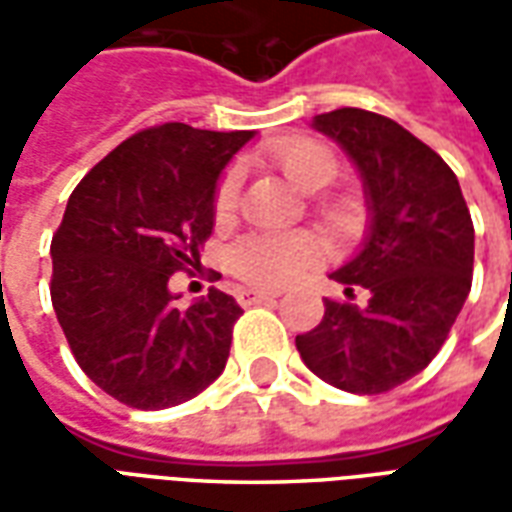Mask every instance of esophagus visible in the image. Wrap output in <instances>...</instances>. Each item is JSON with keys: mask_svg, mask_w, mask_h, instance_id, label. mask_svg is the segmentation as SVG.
<instances>
[{"mask_svg": "<svg viewBox=\"0 0 512 512\" xmlns=\"http://www.w3.org/2000/svg\"><path fill=\"white\" fill-rule=\"evenodd\" d=\"M277 299V293H268V290H252L244 288L238 290V301L244 304V307H252V304H266V301Z\"/></svg>", "mask_w": 512, "mask_h": 512, "instance_id": "esophagus-1", "label": "esophagus"}]
</instances>
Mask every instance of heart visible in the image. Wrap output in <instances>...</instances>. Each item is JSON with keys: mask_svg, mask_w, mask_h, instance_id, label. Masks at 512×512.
Returning a JSON list of instances; mask_svg holds the SVG:
<instances>
[{"mask_svg": "<svg viewBox=\"0 0 512 512\" xmlns=\"http://www.w3.org/2000/svg\"><path fill=\"white\" fill-rule=\"evenodd\" d=\"M271 167H277L290 186L299 191H321L329 186L340 169V161L332 147H326L310 136H282L263 150ZM238 200V172L230 169L216 189V216H227ZM329 219L343 216V205H326L323 208ZM321 255V244L315 238H274V235H257L235 249L233 268L235 274L246 279L255 288H282L293 279H299L307 268Z\"/></svg>", "mask_w": 512, "mask_h": 512, "instance_id": "heart-1", "label": "heart"}]
</instances>
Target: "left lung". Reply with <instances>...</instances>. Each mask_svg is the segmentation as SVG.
I'll use <instances>...</instances> for the list:
<instances>
[{
	"label": "left lung",
	"instance_id": "1",
	"mask_svg": "<svg viewBox=\"0 0 512 512\" xmlns=\"http://www.w3.org/2000/svg\"><path fill=\"white\" fill-rule=\"evenodd\" d=\"M343 147L362 178L365 241L329 274L354 299H326L323 321L296 337L304 365L326 384L389 392L430 365L472 290L474 227L458 178L444 158L376 112L343 106L312 117Z\"/></svg>",
	"mask_w": 512,
	"mask_h": 512
}]
</instances>
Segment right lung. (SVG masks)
<instances>
[{"instance_id": "add662e5", "label": "right lung", "mask_w": 512, "mask_h": 512, "mask_svg": "<svg viewBox=\"0 0 512 512\" xmlns=\"http://www.w3.org/2000/svg\"><path fill=\"white\" fill-rule=\"evenodd\" d=\"M249 139L145 128L73 189L51 238V304L87 378L126 406H178L222 376L244 310L216 288L178 307L169 277L200 263L219 178Z\"/></svg>"}]
</instances>
